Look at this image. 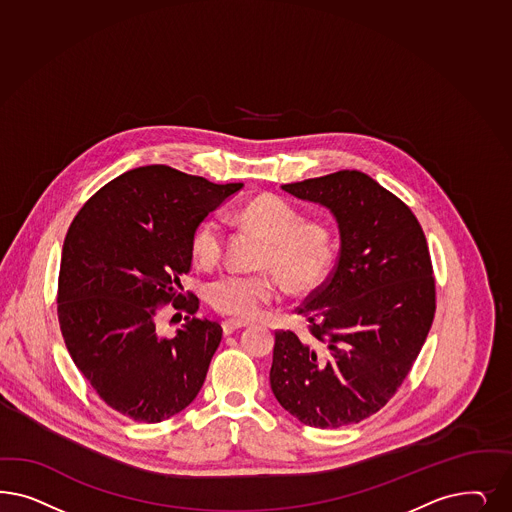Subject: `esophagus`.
I'll use <instances>...</instances> for the list:
<instances>
[{"mask_svg":"<svg viewBox=\"0 0 512 512\" xmlns=\"http://www.w3.org/2000/svg\"><path fill=\"white\" fill-rule=\"evenodd\" d=\"M248 320H239V318H228V320H224L222 322V330H224V333L226 335H230V333H233L235 330H241V328H247Z\"/></svg>","mask_w":512,"mask_h":512,"instance_id":"esophagus-1","label":"esophagus"}]
</instances>
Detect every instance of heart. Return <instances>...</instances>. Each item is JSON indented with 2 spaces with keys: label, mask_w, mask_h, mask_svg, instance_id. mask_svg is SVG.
Instances as JSON below:
<instances>
[{
  "label": "heart",
  "mask_w": 512,
  "mask_h": 512,
  "mask_svg": "<svg viewBox=\"0 0 512 512\" xmlns=\"http://www.w3.org/2000/svg\"><path fill=\"white\" fill-rule=\"evenodd\" d=\"M235 216L267 239L262 265L277 272L290 292H309L324 281L337 254V235L330 224L305 220L294 205L277 196L250 199ZM224 245V220L213 215L192 233L190 252L196 264L213 267ZM276 276L267 271L224 275L209 286V301L218 313L254 318L279 297Z\"/></svg>",
  "instance_id": "b5f03b06"
}]
</instances>
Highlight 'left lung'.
Wrapping results in <instances>:
<instances>
[{
  "label": "left lung",
  "mask_w": 512,
  "mask_h": 512,
  "mask_svg": "<svg viewBox=\"0 0 512 512\" xmlns=\"http://www.w3.org/2000/svg\"><path fill=\"white\" fill-rule=\"evenodd\" d=\"M328 207L341 250L328 281L296 309L309 331H275L271 390L311 428L379 413L407 379L435 316L428 241L413 211L362 171L282 184Z\"/></svg>",
  "instance_id": "8db88e82"
}]
</instances>
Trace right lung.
Segmentation results:
<instances>
[{"instance_id": "right-lung-1", "label": "right lung", "mask_w": 512, "mask_h": 512, "mask_svg": "<svg viewBox=\"0 0 512 512\" xmlns=\"http://www.w3.org/2000/svg\"><path fill=\"white\" fill-rule=\"evenodd\" d=\"M169 165L130 169L88 199L67 230L58 322L71 360L116 413L156 424L198 396L222 339L182 290L201 220L241 190ZM165 304L186 312L175 338L159 333Z\"/></svg>"}]
</instances>
